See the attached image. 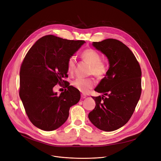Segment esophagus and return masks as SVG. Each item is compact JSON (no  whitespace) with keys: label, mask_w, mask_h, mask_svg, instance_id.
I'll use <instances>...</instances> for the list:
<instances>
[{"label":"esophagus","mask_w":161,"mask_h":161,"mask_svg":"<svg viewBox=\"0 0 161 161\" xmlns=\"http://www.w3.org/2000/svg\"><path fill=\"white\" fill-rule=\"evenodd\" d=\"M86 97V96L85 94H81V97L82 99H85Z\"/></svg>","instance_id":"34e87169"}]
</instances>
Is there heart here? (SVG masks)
Listing matches in <instances>:
<instances>
[{
    "instance_id": "b5f03b06",
    "label": "heart",
    "mask_w": 161,
    "mask_h": 161,
    "mask_svg": "<svg viewBox=\"0 0 161 161\" xmlns=\"http://www.w3.org/2000/svg\"><path fill=\"white\" fill-rule=\"evenodd\" d=\"M83 60L91 64L89 74L94 75L99 78H103L108 71L107 64L101 60L100 54L93 49H86L81 53ZM76 58L75 56H70L67 60V70L72 74L76 67ZM72 86L83 93H88L96 85L94 78H77L72 82Z\"/></svg>"
}]
</instances>
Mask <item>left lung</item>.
<instances>
[{
	"instance_id": "1",
	"label": "left lung",
	"mask_w": 161,
	"mask_h": 161,
	"mask_svg": "<svg viewBox=\"0 0 161 161\" xmlns=\"http://www.w3.org/2000/svg\"><path fill=\"white\" fill-rule=\"evenodd\" d=\"M92 45L105 54L110 67L94 89L96 107L89 119L97 128L111 131L124 126L132 115L141 94V69L134 53L121 41L108 38Z\"/></svg>"
}]
</instances>
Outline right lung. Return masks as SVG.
<instances>
[{
  "label": "right lung",
  "mask_w": 161,
  "mask_h": 161,
  "mask_svg": "<svg viewBox=\"0 0 161 161\" xmlns=\"http://www.w3.org/2000/svg\"><path fill=\"white\" fill-rule=\"evenodd\" d=\"M85 42L46 35L36 42L24 58L19 95L29 119L37 128H58L67 121L70 107L80 101V91L64 78H68L69 58ZM63 83L68 89L58 96L53 87Z\"/></svg>",
  "instance_id": "1"
}]
</instances>
